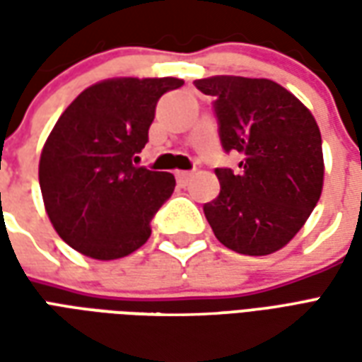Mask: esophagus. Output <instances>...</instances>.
I'll list each match as a JSON object with an SVG mask.
<instances>
[{
  "instance_id": "obj_1",
  "label": "esophagus",
  "mask_w": 362,
  "mask_h": 362,
  "mask_svg": "<svg viewBox=\"0 0 362 362\" xmlns=\"http://www.w3.org/2000/svg\"><path fill=\"white\" fill-rule=\"evenodd\" d=\"M189 178H192V173H186V170H178V173H176V180L180 182L182 186H186Z\"/></svg>"
}]
</instances>
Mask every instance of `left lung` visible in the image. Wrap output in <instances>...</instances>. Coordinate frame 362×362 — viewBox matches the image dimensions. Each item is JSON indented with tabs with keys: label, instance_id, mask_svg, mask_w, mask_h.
<instances>
[{
	"label": "left lung",
	"instance_id": "left-lung-1",
	"mask_svg": "<svg viewBox=\"0 0 362 362\" xmlns=\"http://www.w3.org/2000/svg\"><path fill=\"white\" fill-rule=\"evenodd\" d=\"M211 95L225 153L238 168H215L219 196L204 205L221 244L244 256L277 252L303 228L324 184L318 124L295 95L269 79L217 75L197 79Z\"/></svg>",
	"mask_w": 362,
	"mask_h": 362
}]
</instances>
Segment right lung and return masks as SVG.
Returning <instances> with one entry per match:
<instances>
[{"label": "right lung", "mask_w": 362, "mask_h": 362, "mask_svg": "<svg viewBox=\"0 0 362 362\" xmlns=\"http://www.w3.org/2000/svg\"><path fill=\"white\" fill-rule=\"evenodd\" d=\"M182 85L176 77L108 79L83 90L59 116L38 180L52 225L71 248L116 259L147 243L176 180L134 160L149 141L158 98Z\"/></svg>", "instance_id": "obj_1"}]
</instances>
